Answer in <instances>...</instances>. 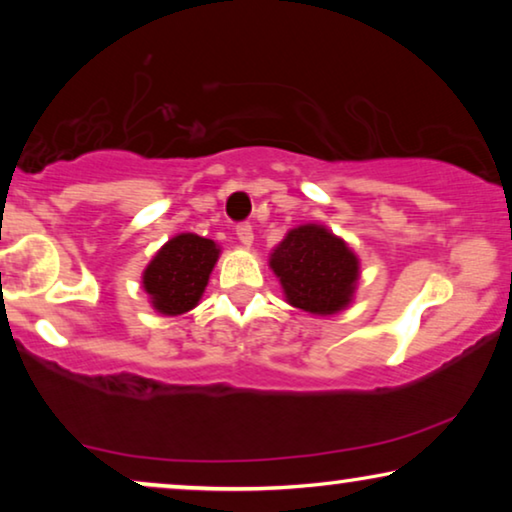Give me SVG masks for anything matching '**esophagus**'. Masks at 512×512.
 I'll list each match as a JSON object with an SVG mask.
<instances>
[{
  "mask_svg": "<svg viewBox=\"0 0 512 512\" xmlns=\"http://www.w3.org/2000/svg\"><path fill=\"white\" fill-rule=\"evenodd\" d=\"M235 233H237V240H240L244 247H251V244H254V228H251L249 223H240Z\"/></svg>",
  "mask_w": 512,
  "mask_h": 512,
  "instance_id": "esophagus-1",
  "label": "esophagus"
}]
</instances>
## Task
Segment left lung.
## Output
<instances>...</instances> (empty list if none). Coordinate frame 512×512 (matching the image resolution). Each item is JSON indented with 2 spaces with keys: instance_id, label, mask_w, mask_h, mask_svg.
Here are the masks:
<instances>
[{
  "instance_id": "1",
  "label": "left lung",
  "mask_w": 512,
  "mask_h": 512,
  "mask_svg": "<svg viewBox=\"0 0 512 512\" xmlns=\"http://www.w3.org/2000/svg\"><path fill=\"white\" fill-rule=\"evenodd\" d=\"M270 270L286 303L314 317H333L352 305L361 277L354 249L324 223L291 228L270 251Z\"/></svg>"
}]
</instances>
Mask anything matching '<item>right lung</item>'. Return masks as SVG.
Segmentation results:
<instances>
[{
    "mask_svg": "<svg viewBox=\"0 0 512 512\" xmlns=\"http://www.w3.org/2000/svg\"><path fill=\"white\" fill-rule=\"evenodd\" d=\"M221 247L195 233H179L156 251L142 272V289L153 310L179 317L200 303Z\"/></svg>",
    "mask_w": 512,
    "mask_h": 512,
    "instance_id": "add662e5",
    "label": "right lung"
}]
</instances>
